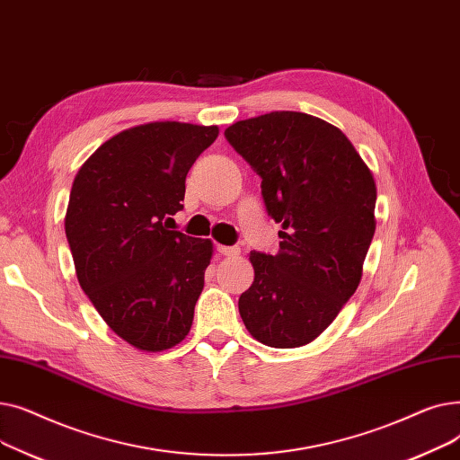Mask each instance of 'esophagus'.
<instances>
[{
  "mask_svg": "<svg viewBox=\"0 0 460 460\" xmlns=\"http://www.w3.org/2000/svg\"><path fill=\"white\" fill-rule=\"evenodd\" d=\"M217 252H220L226 257H236L240 253V248H236V246H217Z\"/></svg>",
  "mask_w": 460,
  "mask_h": 460,
  "instance_id": "obj_1",
  "label": "esophagus"
}]
</instances>
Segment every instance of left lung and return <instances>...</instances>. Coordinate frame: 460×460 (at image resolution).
<instances>
[{
	"label": "left lung",
	"instance_id": "left-lung-1",
	"mask_svg": "<svg viewBox=\"0 0 460 460\" xmlns=\"http://www.w3.org/2000/svg\"><path fill=\"white\" fill-rule=\"evenodd\" d=\"M226 139L262 179L264 207L281 224L276 255L250 253L255 278L240 317L262 345H307L359 285L376 226L373 173L340 128L300 111L238 120Z\"/></svg>",
	"mask_w": 460,
	"mask_h": 460
}]
</instances>
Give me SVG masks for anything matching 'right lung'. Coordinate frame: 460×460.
Here are the masks:
<instances>
[{"label":"right lung","instance_id":"obj_1","mask_svg":"<svg viewBox=\"0 0 460 460\" xmlns=\"http://www.w3.org/2000/svg\"><path fill=\"white\" fill-rule=\"evenodd\" d=\"M217 127L139 125L96 149L70 190L65 233L76 276L106 324L139 350L181 343L203 291L212 243L167 220Z\"/></svg>","mask_w":460,"mask_h":460}]
</instances>
